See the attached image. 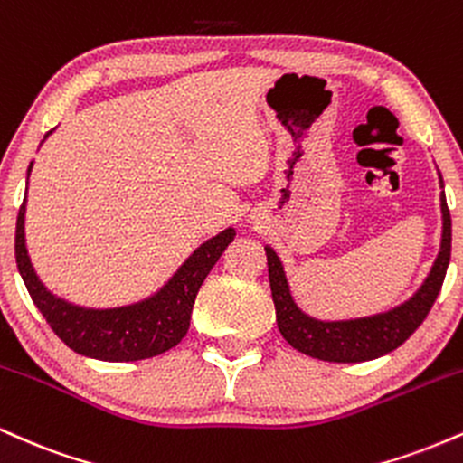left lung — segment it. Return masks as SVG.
<instances>
[{"label":"left lung","instance_id":"left-lung-1","mask_svg":"<svg viewBox=\"0 0 463 463\" xmlns=\"http://www.w3.org/2000/svg\"><path fill=\"white\" fill-rule=\"evenodd\" d=\"M439 187L444 189L442 176H439ZM439 206H442V243H439V252L431 272L411 298L394 307V309L374 313V316L335 322L307 316L291 296L279 254L269 246H265L276 322H279V331L287 339V344L300 353L309 354V357L322 361L359 364V361L383 357V354L401 346L402 342H407L413 331L424 322L427 313L431 311L433 302L442 289L446 268L450 261V211L446 206L444 191L439 195Z\"/></svg>","mask_w":463,"mask_h":463}]
</instances>
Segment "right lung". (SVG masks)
I'll return each mask as SVG.
<instances>
[{"label": "right lung", "instance_id": "obj_1", "mask_svg": "<svg viewBox=\"0 0 463 463\" xmlns=\"http://www.w3.org/2000/svg\"><path fill=\"white\" fill-rule=\"evenodd\" d=\"M52 130L47 132V137ZM43 139V141H45ZM32 163L28 167V176ZM25 200L17 215L14 257L21 279L43 313L47 324L73 353L99 361H141L156 357L180 344L189 331L191 311L200 285L209 276L228 243L235 239V228L206 239L200 248L176 269V274L150 298L115 309H87L58 298L41 283L32 268L25 248Z\"/></svg>", "mask_w": 463, "mask_h": 463}]
</instances>
